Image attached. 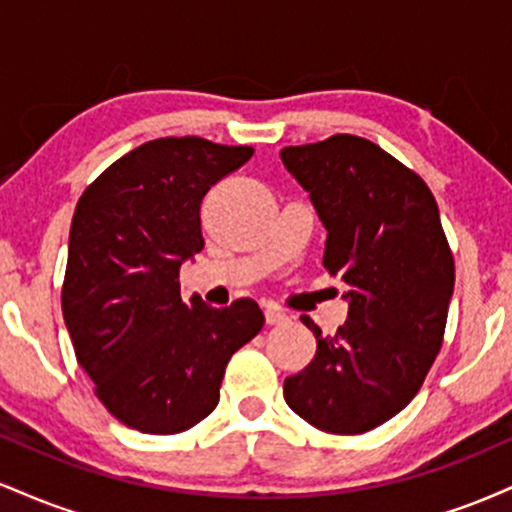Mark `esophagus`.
<instances>
[{
	"label": "esophagus",
	"instance_id": "34e87169",
	"mask_svg": "<svg viewBox=\"0 0 512 512\" xmlns=\"http://www.w3.org/2000/svg\"><path fill=\"white\" fill-rule=\"evenodd\" d=\"M286 320H289V317H286L284 310L276 308V305H267V308H264V322H267V325H284Z\"/></svg>",
	"mask_w": 512,
	"mask_h": 512
}]
</instances>
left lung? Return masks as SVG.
<instances>
[{"label": "left lung", "mask_w": 512, "mask_h": 512, "mask_svg": "<svg viewBox=\"0 0 512 512\" xmlns=\"http://www.w3.org/2000/svg\"><path fill=\"white\" fill-rule=\"evenodd\" d=\"M281 161L327 228L322 267L349 286L334 337L310 317L313 361L284 380V399L310 426L356 436L414 399L443 346L455 260L433 192L395 156L354 134L286 146Z\"/></svg>", "instance_id": "left-lung-1"}]
</instances>
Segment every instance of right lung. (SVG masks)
Returning a JSON list of instances; mask_svg holds the SVG:
<instances>
[{
	"instance_id": "1",
	"label": "right lung",
	"mask_w": 512,
	"mask_h": 512,
	"mask_svg": "<svg viewBox=\"0 0 512 512\" xmlns=\"http://www.w3.org/2000/svg\"><path fill=\"white\" fill-rule=\"evenodd\" d=\"M252 146L163 137L117 158L74 209L62 313L79 366L120 424L170 436L219 404L228 361L262 330L252 298L182 301L180 267L204 248L202 199Z\"/></svg>"
}]
</instances>
